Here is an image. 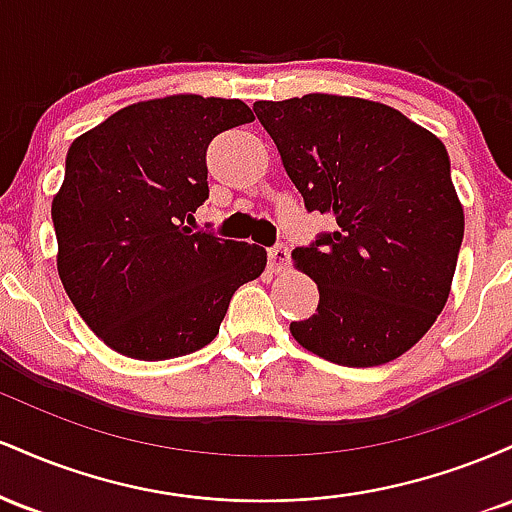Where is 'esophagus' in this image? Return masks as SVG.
Wrapping results in <instances>:
<instances>
[{
  "mask_svg": "<svg viewBox=\"0 0 512 512\" xmlns=\"http://www.w3.org/2000/svg\"><path fill=\"white\" fill-rule=\"evenodd\" d=\"M291 260V252L286 245H274V248H269V267L274 269V272H279V269H284L286 264Z\"/></svg>",
  "mask_w": 512,
  "mask_h": 512,
  "instance_id": "esophagus-1",
  "label": "esophagus"
}]
</instances>
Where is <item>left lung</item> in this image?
Instances as JSON below:
<instances>
[{
	"instance_id": "8db88e82",
	"label": "left lung",
	"mask_w": 512,
	"mask_h": 512,
	"mask_svg": "<svg viewBox=\"0 0 512 512\" xmlns=\"http://www.w3.org/2000/svg\"><path fill=\"white\" fill-rule=\"evenodd\" d=\"M252 110L305 209L337 223L291 252L320 291L293 339L339 366L395 361L445 308L460 255L464 211L443 142L366 98L308 93Z\"/></svg>"
}]
</instances>
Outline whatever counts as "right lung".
<instances>
[{
  "label": "right lung",
  "mask_w": 512,
  "mask_h": 512,
  "mask_svg": "<svg viewBox=\"0 0 512 512\" xmlns=\"http://www.w3.org/2000/svg\"><path fill=\"white\" fill-rule=\"evenodd\" d=\"M252 120L238 98L178 93L127 105L69 146L52 199L57 272L117 354L166 361L202 349L233 293L267 267L260 245L185 226L209 197V142Z\"/></svg>",
  "instance_id": "obj_1"
}]
</instances>
